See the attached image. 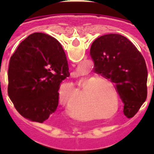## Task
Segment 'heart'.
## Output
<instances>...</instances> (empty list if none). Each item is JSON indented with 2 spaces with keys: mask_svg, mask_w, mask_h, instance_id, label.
Masks as SVG:
<instances>
[{
  "mask_svg": "<svg viewBox=\"0 0 154 154\" xmlns=\"http://www.w3.org/2000/svg\"><path fill=\"white\" fill-rule=\"evenodd\" d=\"M78 85L82 87L85 96L97 105L100 114L112 117L117 113L119 109V97L110 81L105 77L88 74L78 80ZM69 87L74 95L78 93L74 85L69 84Z\"/></svg>",
  "mask_w": 154,
  "mask_h": 154,
  "instance_id": "1",
  "label": "heart"
}]
</instances>
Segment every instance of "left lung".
<instances>
[{"mask_svg": "<svg viewBox=\"0 0 154 154\" xmlns=\"http://www.w3.org/2000/svg\"><path fill=\"white\" fill-rule=\"evenodd\" d=\"M90 55L95 72L114 85L125 104L124 114L134 117L147 97L148 71L143 56L126 37L115 33L97 38Z\"/></svg>", "mask_w": 154, "mask_h": 154, "instance_id": "left-lung-1", "label": "left lung"}]
</instances>
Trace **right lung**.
<instances>
[{
  "mask_svg": "<svg viewBox=\"0 0 154 154\" xmlns=\"http://www.w3.org/2000/svg\"><path fill=\"white\" fill-rule=\"evenodd\" d=\"M69 77L66 55L54 37L34 32L11 57L8 94L18 112L42 123L55 112L60 85Z\"/></svg>",
  "mask_w": 154,
  "mask_h": 154,
  "instance_id": "obj_1",
  "label": "right lung"
}]
</instances>
